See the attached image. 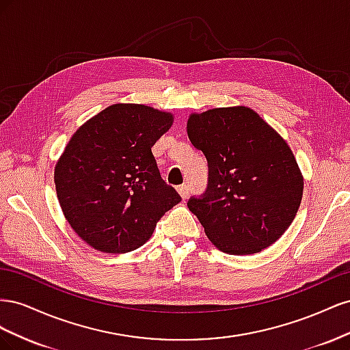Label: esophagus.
Returning a JSON list of instances; mask_svg holds the SVG:
<instances>
[{"mask_svg": "<svg viewBox=\"0 0 350 350\" xmlns=\"http://www.w3.org/2000/svg\"><path fill=\"white\" fill-rule=\"evenodd\" d=\"M178 193L184 200L188 198V196H189V187L188 185H179L178 187Z\"/></svg>", "mask_w": 350, "mask_h": 350, "instance_id": "esophagus-1", "label": "esophagus"}]
</instances>
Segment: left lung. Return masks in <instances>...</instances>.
<instances>
[{"label": "left lung", "mask_w": 350, "mask_h": 350, "mask_svg": "<svg viewBox=\"0 0 350 350\" xmlns=\"http://www.w3.org/2000/svg\"><path fill=\"white\" fill-rule=\"evenodd\" d=\"M188 139L208 162V187L188 208L226 254L250 256L276 242L302 201L304 175L283 137L248 107L189 113Z\"/></svg>", "instance_id": "obj_1"}]
</instances>
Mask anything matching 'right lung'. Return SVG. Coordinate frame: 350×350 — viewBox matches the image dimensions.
Instances as JSON below:
<instances>
[{
    "label": "right lung",
    "mask_w": 350,
    "mask_h": 350,
    "mask_svg": "<svg viewBox=\"0 0 350 350\" xmlns=\"http://www.w3.org/2000/svg\"><path fill=\"white\" fill-rule=\"evenodd\" d=\"M172 124V112L113 103L72 134L54 181L62 213L88 245L108 254L134 251L181 201L152 153Z\"/></svg>",
    "instance_id": "1"
}]
</instances>
